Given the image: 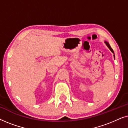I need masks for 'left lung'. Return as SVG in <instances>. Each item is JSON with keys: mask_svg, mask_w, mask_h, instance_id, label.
<instances>
[{"mask_svg": "<svg viewBox=\"0 0 128 128\" xmlns=\"http://www.w3.org/2000/svg\"><path fill=\"white\" fill-rule=\"evenodd\" d=\"M104 42H105V43H106V46H108V48L110 49V50H111V51L112 52V53L114 54V57H115V55H114V50H112V48H111V46H110V44H109V43H108L107 41H104Z\"/></svg>", "mask_w": 128, "mask_h": 128, "instance_id": "obj_1", "label": "left lung"}]
</instances>
